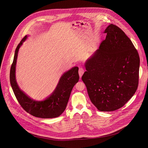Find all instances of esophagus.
I'll use <instances>...</instances> for the list:
<instances>
[{"instance_id":"esophagus-1","label":"esophagus","mask_w":148,"mask_h":148,"mask_svg":"<svg viewBox=\"0 0 148 148\" xmlns=\"http://www.w3.org/2000/svg\"><path fill=\"white\" fill-rule=\"evenodd\" d=\"M84 72V69L82 68H79V76L80 77L82 76Z\"/></svg>"}]
</instances>
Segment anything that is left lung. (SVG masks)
<instances>
[{
	"label": "left lung",
	"mask_w": 148,
	"mask_h": 148,
	"mask_svg": "<svg viewBox=\"0 0 148 148\" xmlns=\"http://www.w3.org/2000/svg\"><path fill=\"white\" fill-rule=\"evenodd\" d=\"M95 52L84 64L82 77L92 103L101 111L122 107L137 90L140 59L131 40L111 24Z\"/></svg>",
	"instance_id": "obj_1"
}]
</instances>
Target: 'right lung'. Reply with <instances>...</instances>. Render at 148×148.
I'll return each mask as SVG.
<instances>
[{
	"instance_id": "obj_1",
	"label": "right lung",
	"mask_w": 148,
	"mask_h": 148,
	"mask_svg": "<svg viewBox=\"0 0 148 148\" xmlns=\"http://www.w3.org/2000/svg\"><path fill=\"white\" fill-rule=\"evenodd\" d=\"M28 37L25 36L24 37L15 51L10 72V82L12 89L18 103L28 113L41 119L58 117L66 109L72 88L79 81V68L77 66H74L63 73L54 91L44 100L37 101L30 98L20 89L16 79V66L18 52Z\"/></svg>"
}]
</instances>
